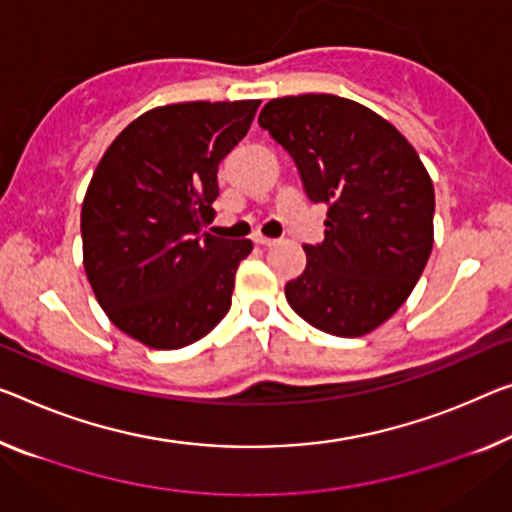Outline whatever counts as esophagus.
<instances>
[{"label":"esophagus","mask_w":512,"mask_h":512,"mask_svg":"<svg viewBox=\"0 0 512 512\" xmlns=\"http://www.w3.org/2000/svg\"><path fill=\"white\" fill-rule=\"evenodd\" d=\"M254 242H256V245H261V247H274V245H277V240H274V238H263V235H254Z\"/></svg>","instance_id":"1"}]
</instances>
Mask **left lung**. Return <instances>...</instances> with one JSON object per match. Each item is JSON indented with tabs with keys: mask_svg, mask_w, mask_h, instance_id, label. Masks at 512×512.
Instances as JSON below:
<instances>
[{
	"mask_svg": "<svg viewBox=\"0 0 512 512\" xmlns=\"http://www.w3.org/2000/svg\"><path fill=\"white\" fill-rule=\"evenodd\" d=\"M258 125L293 157L311 203H327L325 240L304 245L286 283L297 316L322 332L364 336L410 297L432 251L435 190L389 121L325 93L274 98Z\"/></svg>",
	"mask_w": 512,
	"mask_h": 512,
	"instance_id": "obj_1",
	"label": "left lung"
}]
</instances>
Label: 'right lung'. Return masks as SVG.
I'll return each instance as SVG.
<instances>
[{
	"mask_svg": "<svg viewBox=\"0 0 512 512\" xmlns=\"http://www.w3.org/2000/svg\"><path fill=\"white\" fill-rule=\"evenodd\" d=\"M261 102H180L132 121L102 155L82 206L84 270L109 320L155 350L185 348L231 309L249 240L206 233L219 162Z\"/></svg>",
	"mask_w": 512,
	"mask_h": 512,
	"instance_id": "1",
	"label": "right lung"
}]
</instances>
